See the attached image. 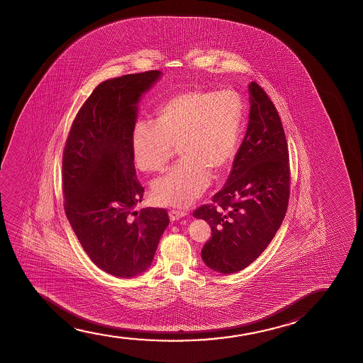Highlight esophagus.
<instances>
[{
    "instance_id": "esophagus-1",
    "label": "esophagus",
    "mask_w": 363,
    "mask_h": 363,
    "mask_svg": "<svg viewBox=\"0 0 363 363\" xmlns=\"http://www.w3.org/2000/svg\"><path fill=\"white\" fill-rule=\"evenodd\" d=\"M169 219L171 220H177V219L184 218L187 216L186 211H179V209H171L169 211Z\"/></svg>"
}]
</instances>
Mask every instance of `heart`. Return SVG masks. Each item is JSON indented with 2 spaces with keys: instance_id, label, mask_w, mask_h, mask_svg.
Wrapping results in <instances>:
<instances>
[{
  "instance_id": "obj_1",
  "label": "heart",
  "mask_w": 363,
  "mask_h": 363,
  "mask_svg": "<svg viewBox=\"0 0 363 363\" xmlns=\"http://www.w3.org/2000/svg\"><path fill=\"white\" fill-rule=\"evenodd\" d=\"M243 104L230 90H186L164 103L156 124L138 121L131 133L133 159L144 172H160L176 145L182 159L152 184L155 202L184 207L203 194L211 171L219 172L238 147Z\"/></svg>"
}]
</instances>
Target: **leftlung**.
<instances>
[{"instance_id": "left-lung-1", "label": "left lung", "mask_w": 363, "mask_h": 363, "mask_svg": "<svg viewBox=\"0 0 363 363\" xmlns=\"http://www.w3.org/2000/svg\"><path fill=\"white\" fill-rule=\"evenodd\" d=\"M249 88V121L227 182L213 203L194 211L212 237L201 252L213 272L237 273L267 249L288 209L290 169L281 120L255 82Z\"/></svg>"}]
</instances>
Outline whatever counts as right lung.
<instances>
[{"instance_id":"add662e5","label":"right lung","mask_w":363,"mask_h":363,"mask_svg":"<svg viewBox=\"0 0 363 363\" xmlns=\"http://www.w3.org/2000/svg\"><path fill=\"white\" fill-rule=\"evenodd\" d=\"M161 75L150 70L100 83L75 116L63 154L67 218L91 262L118 278L151 267L169 223L166 209L134 211L145 189L136 177L131 133L140 100Z\"/></svg>"}]
</instances>
